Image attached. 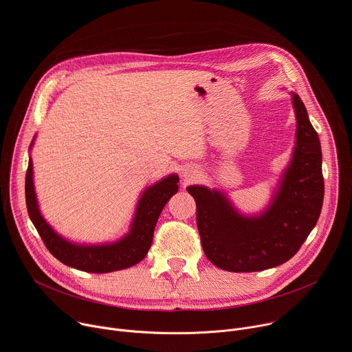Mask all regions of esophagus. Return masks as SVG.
<instances>
[{"mask_svg":"<svg viewBox=\"0 0 352 352\" xmlns=\"http://www.w3.org/2000/svg\"><path fill=\"white\" fill-rule=\"evenodd\" d=\"M195 172L192 169H183V176H184V180H192L195 177Z\"/></svg>","mask_w":352,"mask_h":352,"instance_id":"34e87169","label":"esophagus"}]
</instances>
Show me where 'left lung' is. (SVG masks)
I'll use <instances>...</instances> for the list:
<instances>
[{
  "mask_svg": "<svg viewBox=\"0 0 352 352\" xmlns=\"http://www.w3.org/2000/svg\"><path fill=\"white\" fill-rule=\"evenodd\" d=\"M297 118L292 164L270 207L244 217L217 190L190 186L197 228L208 261L230 272H258L289 261L316 227L324 199L321 146L300 97L293 94Z\"/></svg>",
  "mask_w": 352,
  "mask_h": 352,
  "instance_id": "1",
  "label": "left lung"
}]
</instances>
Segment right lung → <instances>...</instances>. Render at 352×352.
Segmentation results:
<instances>
[{"instance_id":"obj_1","label":"right lung","mask_w":352,"mask_h":352,"mask_svg":"<svg viewBox=\"0 0 352 352\" xmlns=\"http://www.w3.org/2000/svg\"><path fill=\"white\" fill-rule=\"evenodd\" d=\"M177 182L179 177L172 175L146 188L138 203L129 232L114 244L105 245L72 244L49 227L38 208L31 159L25 176V200L30 219L53 256L62 263L85 272L107 274L137 265L146 256L160 211L177 192Z\"/></svg>"}]
</instances>
